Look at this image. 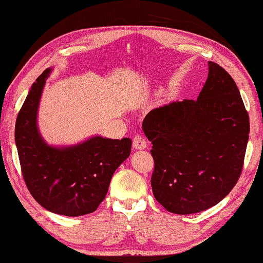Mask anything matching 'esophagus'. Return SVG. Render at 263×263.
<instances>
[{
  "instance_id": "34e87169",
  "label": "esophagus",
  "mask_w": 263,
  "mask_h": 263,
  "mask_svg": "<svg viewBox=\"0 0 263 263\" xmlns=\"http://www.w3.org/2000/svg\"><path fill=\"white\" fill-rule=\"evenodd\" d=\"M133 147L138 151H142L147 147V141L145 140V138H142L141 136H136L133 138Z\"/></svg>"
}]
</instances>
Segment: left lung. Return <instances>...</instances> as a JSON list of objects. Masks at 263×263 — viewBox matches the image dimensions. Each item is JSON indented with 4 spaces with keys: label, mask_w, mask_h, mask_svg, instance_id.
I'll return each mask as SVG.
<instances>
[{
    "label": "left lung",
    "mask_w": 263,
    "mask_h": 263,
    "mask_svg": "<svg viewBox=\"0 0 263 263\" xmlns=\"http://www.w3.org/2000/svg\"><path fill=\"white\" fill-rule=\"evenodd\" d=\"M197 100L153 109L142 122L154 159L152 189L174 214L203 212L230 193L240 177L250 117L235 80L208 62Z\"/></svg>",
    "instance_id": "left-lung-1"
}]
</instances>
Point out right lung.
Instances as JSON below:
<instances>
[{
    "mask_svg": "<svg viewBox=\"0 0 263 263\" xmlns=\"http://www.w3.org/2000/svg\"><path fill=\"white\" fill-rule=\"evenodd\" d=\"M40 74L18 112L15 140L22 174L32 197L51 213L82 216L98 209L115 170L131 153L128 138L93 137L82 144L54 147L42 139L36 114L46 79Z\"/></svg>",
    "mask_w": 263,
    "mask_h": 263,
    "instance_id": "obj_1",
    "label": "right lung"
}]
</instances>
